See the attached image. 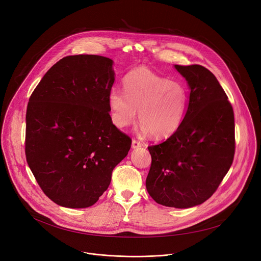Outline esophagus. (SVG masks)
<instances>
[{
  "instance_id": "34e87169",
  "label": "esophagus",
  "mask_w": 261,
  "mask_h": 261,
  "mask_svg": "<svg viewBox=\"0 0 261 261\" xmlns=\"http://www.w3.org/2000/svg\"><path fill=\"white\" fill-rule=\"evenodd\" d=\"M140 147H141V143H139L138 140H136V139L132 140V149H138Z\"/></svg>"
}]
</instances>
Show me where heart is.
Listing matches in <instances>:
<instances>
[{
  "label": "heart",
  "mask_w": 261,
  "mask_h": 261,
  "mask_svg": "<svg viewBox=\"0 0 261 261\" xmlns=\"http://www.w3.org/2000/svg\"><path fill=\"white\" fill-rule=\"evenodd\" d=\"M124 91L112 88L108 96L112 122L125 128L138 120L141 131L157 138L172 135L181 125L187 105L184 86L152 72L136 67L126 75Z\"/></svg>",
  "instance_id": "1"
}]
</instances>
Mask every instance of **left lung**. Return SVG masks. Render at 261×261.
<instances>
[{
	"mask_svg": "<svg viewBox=\"0 0 261 261\" xmlns=\"http://www.w3.org/2000/svg\"><path fill=\"white\" fill-rule=\"evenodd\" d=\"M174 66L188 84L189 100L176 132L148 147L152 163L146 187L158 204L191 208L213 195L231 167L234 113L210 70L198 64Z\"/></svg>",
	"mask_w": 261,
	"mask_h": 261,
	"instance_id": "left-lung-1",
	"label": "left lung"
}]
</instances>
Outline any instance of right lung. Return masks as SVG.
I'll return each mask as SVG.
<instances>
[{"label": "right lung", "instance_id": "obj_1", "mask_svg": "<svg viewBox=\"0 0 261 261\" xmlns=\"http://www.w3.org/2000/svg\"><path fill=\"white\" fill-rule=\"evenodd\" d=\"M113 61L99 55L66 56L42 77L26 113V158L54 203L86 208L108 188L131 138L109 114Z\"/></svg>", "mask_w": 261, "mask_h": 261}]
</instances>
